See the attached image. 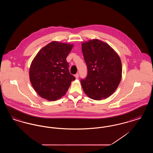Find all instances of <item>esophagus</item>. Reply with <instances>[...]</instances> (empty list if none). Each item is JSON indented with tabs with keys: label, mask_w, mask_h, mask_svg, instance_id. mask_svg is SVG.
I'll use <instances>...</instances> for the list:
<instances>
[{
	"label": "esophagus",
	"mask_w": 153,
	"mask_h": 153,
	"mask_svg": "<svg viewBox=\"0 0 153 153\" xmlns=\"http://www.w3.org/2000/svg\"><path fill=\"white\" fill-rule=\"evenodd\" d=\"M75 77H76V79H79V73L76 74H75Z\"/></svg>",
	"instance_id": "obj_1"
}]
</instances>
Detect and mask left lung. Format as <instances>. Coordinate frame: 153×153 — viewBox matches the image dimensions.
<instances>
[{"instance_id": "8db88e82", "label": "left lung", "mask_w": 153, "mask_h": 153, "mask_svg": "<svg viewBox=\"0 0 153 153\" xmlns=\"http://www.w3.org/2000/svg\"><path fill=\"white\" fill-rule=\"evenodd\" d=\"M82 52L88 74L81 84L84 92L92 99L100 100L112 95L122 77L120 57L108 44L99 39L82 45Z\"/></svg>"}]
</instances>
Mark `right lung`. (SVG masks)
Returning a JSON list of instances; mask_svg holds the SVG:
<instances>
[{"instance_id": "add662e5", "label": "right lung", "mask_w": 153, "mask_h": 153, "mask_svg": "<svg viewBox=\"0 0 153 153\" xmlns=\"http://www.w3.org/2000/svg\"><path fill=\"white\" fill-rule=\"evenodd\" d=\"M73 45L53 41L39 51L30 68V79L42 98L55 101L64 96L75 77L69 70L66 57Z\"/></svg>"}]
</instances>
